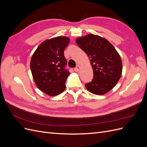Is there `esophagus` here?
<instances>
[{
	"label": "esophagus",
	"instance_id": "obj_1",
	"mask_svg": "<svg viewBox=\"0 0 147 147\" xmlns=\"http://www.w3.org/2000/svg\"><path fill=\"white\" fill-rule=\"evenodd\" d=\"M80 66L77 65L76 67L75 68V72H78V71L80 70Z\"/></svg>",
	"mask_w": 147,
	"mask_h": 147
}]
</instances>
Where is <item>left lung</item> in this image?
<instances>
[{
  "instance_id": "1",
  "label": "left lung",
  "mask_w": 147,
  "mask_h": 147,
  "mask_svg": "<svg viewBox=\"0 0 147 147\" xmlns=\"http://www.w3.org/2000/svg\"><path fill=\"white\" fill-rule=\"evenodd\" d=\"M76 43L90 59L94 77L85 84L94 94L104 95L115 86L121 78L123 65L121 57L107 40L92 34L80 37Z\"/></svg>"
}]
</instances>
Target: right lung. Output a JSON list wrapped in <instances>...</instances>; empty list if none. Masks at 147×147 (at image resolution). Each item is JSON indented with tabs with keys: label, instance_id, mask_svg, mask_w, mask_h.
<instances>
[{
	"label": "right lung",
	"instance_id": "obj_1",
	"mask_svg": "<svg viewBox=\"0 0 147 147\" xmlns=\"http://www.w3.org/2000/svg\"><path fill=\"white\" fill-rule=\"evenodd\" d=\"M70 42L67 37H56L43 42L31 57L30 67L35 84L50 96L60 94L65 89L70 72L65 69L64 51Z\"/></svg>",
	"mask_w": 147,
	"mask_h": 147
}]
</instances>
